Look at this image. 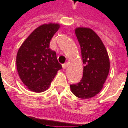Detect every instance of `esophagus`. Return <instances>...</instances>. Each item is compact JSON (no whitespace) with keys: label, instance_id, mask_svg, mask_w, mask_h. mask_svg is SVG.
<instances>
[{"label":"esophagus","instance_id":"1","mask_svg":"<svg viewBox=\"0 0 128 128\" xmlns=\"http://www.w3.org/2000/svg\"><path fill=\"white\" fill-rule=\"evenodd\" d=\"M67 66H68V63H65V64H62V67H63V68H64V69L66 68Z\"/></svg>","mask_w":128,"mask_h":128}]
</instances>
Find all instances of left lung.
<instances>
[{
	"instance_id": "8db88e82",
	"label": "left lung",
	"mask_w": 128,
	"mask_h": 128,
	"mask_svg": "<svg viewBox=\"0 0 128 128\" xmlns=\"http://www.w3.org/2000/svg\"><path fill=\"white\" fill-rule=\"evenodd\" d=\"M75 33L80 45L83 77L70 88L78 98L90 99L103 88L110 70V59L102 40L92 29L77 27Z\"/></svg>"
}]
</instances>
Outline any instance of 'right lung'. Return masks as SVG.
<instances>
[{"label":"right lung","mask_w":128,"mask_h":128,"mask_svg":"<svg viewBox=\"0 0 128 128\" xmlns=\"http://www.w3.org/2000/svg\"><path fill=\"white\" fill-rule=\"evenodd\" d=\"M58 23H45L34 30L19 48L16 67L22 83L29 90L42 92L62 68L56 53L49 48L50 40L58 31Z\"/></svg>","instance_id":"obj_1"}]
</instances>
